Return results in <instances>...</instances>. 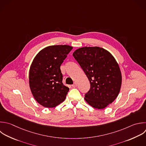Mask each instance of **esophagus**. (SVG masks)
Here are the masks:
<instances>
[{"label":"esophagus","mask_w":146,"mask_h":146,"mask_svg":"<svg viewBox=\"0 0 146 146\" xmlns=\"http://www.w3.org/2000/svg\"><path fill=\"white\" fill-rule=\"evenodd\" d=\"M72 87H77V84H76V83H74L72 85Z\"/></svg>","instance_id":"1"}]
</instances>
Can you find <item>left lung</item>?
<instances>
[{
  "instance_id": "8db88e82",
  "label": "left lung",
  "mask_w": 146,
  "mask_h": 146,
  "mask_svg": "<svg viewBox=\"0 0 146 146\" xmlns=\"http://www.w3.org/2000/svg\"><path fill=\"white\" fill-rule=\"evenodd\" d=\"M72 55L90 83L85 100L94 108H104L120 92L121 74L118 63L110 52L99 47H82Z\"/></svg>"
}]
</instances>
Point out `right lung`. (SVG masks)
I'll use <instances>...</instances> for the list:
<instances>
[{"label":"right lung","mask_w":146,"mask_h":146,"mask_svg":"<svg viewBox=\"0 0 146 146\" xmlns=\"http://www.w3.org/2000/svg\"><path fill=\"white\" fill-rule=\"evenodd\" d=\"M72 47L68 45L48 46L34 58L29 71V84L36 102L47 108H53L66 99L69 88L62 83L60 67Z\"/></svg>","instance_id":"obj_1"}]
</instances>
